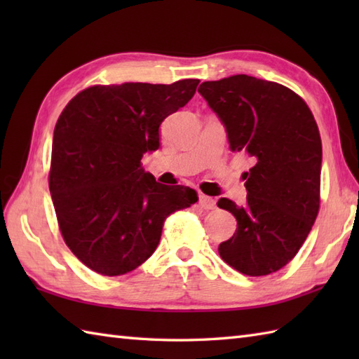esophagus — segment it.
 <instances>
[{
    "mask_svg": "<svg viewBox=\"0 0 359 359\" xmlns=\"http://www.w3.org/2000/svg\"><path fill=\"white\" fill-rule=\"evenodd\" d=\"M199 205H201L203 210H207V211L208 210H215L216 208V201L211 199V197H208V196L201 194L199 196Z\"/></svg>",
    "mask_w": 359,
    "mask_h": 359,
    "instance_id": "1",
    "label": "esophagus"
}]
</instances>
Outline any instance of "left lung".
Here are the masks:
<instances>
[{"label": "left lung", "mask_w": 359, "mask_h": 359, "mask_svg": "<svg viewBox=\"0 0 359 359\" xmlns=\"http://www.w3.org/2000/svg\"><path fill=\"white\" fill-rule=\"evenodd\" d=\"M199 93L231 151L255 162L245 172L247 203L217 202L238 220L219 255L247 276L278 271L306 242L319 211L323 144L313 114L292 89L245 74L203 81Z\"/></svg>", "instance_id": "left-lung-1"}]
</instances>
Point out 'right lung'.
Instances as JSON below:
<instances>
[{
	"label": "right lung",
	"instance_id": "right-lung-1",
	"mask_svg": "<svg viewBox=\"0 0 359 359\" xmlns=\"http://www.w3.org/2000/svg\"><path fill=\"white\" fill-rule=\"evenodd\" d=\"M199 80L90 86L60 116L49 189L60 231L103 276L133 271L154 253L165 219L197 202L194 189L163 185L142 168L160 147L162 121L191 100Z\"/></svg>",
	"mask_w": 359,
	"mask_h": 359
}]
</instances>
